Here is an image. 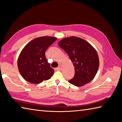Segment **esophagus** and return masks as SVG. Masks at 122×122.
<instances>
[{"label":"esophagus","instance_id":"esophagus-1","mask_svg":"<svg viewBox=\"0 0 122 122\" xmlns=\"http://www.w3.org/2000/svg\"><path fill=\"white\" fill-rule=\"evenodd\" d=\"M55 69H56V71H60L61 70V66H59V67H57V68H56Z\"/></svg>","mask_w":122,"mask_h":122}]
</instances>
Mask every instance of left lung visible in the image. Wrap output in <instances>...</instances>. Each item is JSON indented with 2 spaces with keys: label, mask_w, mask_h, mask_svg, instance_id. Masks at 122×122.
I'll return each mask as SVG.
<instances>
[{
  "label": "left lung",
  "mask_w": 122,
  "mask_h": 122,
  "mask_svg": "<svg viewBox=\"0 0 122 122\" xmlns=\"http://www.w3.org/2000/svg\"><path fill=\"white\" fill-rule=\"evenodd\" d=\"M58 45L68 55L75 67V75L69 83L82 86L92 81L99 64L95 48L85 40L75 36L63 39Z\"/></svg>",
  "instance_id": "8db88e82"
}]
</instances>
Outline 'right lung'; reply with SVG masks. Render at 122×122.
I'll list each match as a JSON object with an SVG mask.
<instances>
[{
  "label": "right lung",
  "mask_w": 122,
  "mask_h": 122,
  "mask_svg": "<svg viewBox=\"0 0 122 122\" xmlns=\"http://www.w3.org/2000/svg\"><path fill=\"white\" fill-rule=\"evenodd\" d=\"M57 40L53 37L43 36L33 39L21 51L18 59L20 74L27 81L39 84L50 79L54 73L45 56V51Z\"/></svg>",
  "instance_id": "1"
}]
</instances>
